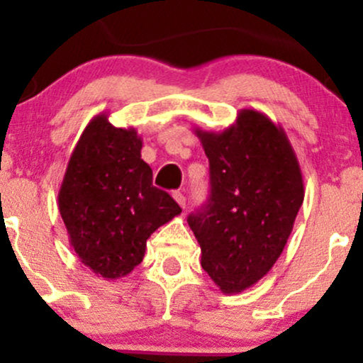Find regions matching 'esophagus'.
Returning a JSON list of instances; mask_svg holds the SVG:
<instances>
[{"label": "esophagus", "instance_id": "obj_1", "mask_svg": "<svg viewBox=\"0 0 363 363\" xmlns=\"http://www.w3.org/2000/svg\"><path fill=\"white\" fill-rule=\"evenodd\" d=\"M172 196H174V199L177 201L179 206L186 208V196H184V193H182V191H174Z\"/></svg>", "mask_w": 363, "mask_h": 363}]
</instances>
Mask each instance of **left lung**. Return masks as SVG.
<instances>
[{
	"label": "left lung",
	"mask_w": 363,
	"mask_h": 363,
	"mask_svg": "<svg viewBox=\"0 0 363 363\" xmlns=\"http://www.w3.org/2000/svg\"><path fill=\"white\" fill-rule=\"evenodd\" d=\"M210 160V198L187 223L223 294L251 289L285 249L303 201L297 155L280 124L240 109L223 131L194 129Z\"/></svg>",
	"instance_id": "left-lung-1"
}]
</instances>
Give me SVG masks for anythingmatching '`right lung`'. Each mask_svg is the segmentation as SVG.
I'll use <instances>...</instances> for the list:
<instances>
[{"instance_id": "obj_1", "label": "right lung", "mask_w": 363, "mask_h": 363, "mask_svg": "<svg viewBox=\"0 0 363 363\" xmlns=\"http://www.w3.org/2000/svg\"><path fill=\"white\" fill-rule=\"evenodd\" d=\"M135 128H116L106 112L83 129L62 177L57 206L69 244L90 272L119 280L143 261L148 237L181 213L152 184Z\"/></svg>"}]
</instances>
